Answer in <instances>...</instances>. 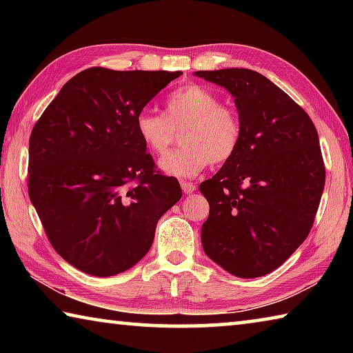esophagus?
Returning a JSON list of instances; mask_svg holds the SVG:
<instances>
[{
  "mask_svg": "<svg viewBox=\"0 0 353 353\" xmlns=\"http://www.w3.org/2000/svg\"><path fill=\"white\" fill-rule=\"evenodd\" d=\"M181 187L183 190V193H193L196 190V185L193 182H188V181H181Z\"/></svg>",
  "mask_w": 353,
  "mask_h": 353,
  "instance_id": "1",
  "label": "esophagus"
}]
</instances>
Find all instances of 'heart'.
Returning <instances> with one entry per match:
<instances>
[{"instance_id": "1", "label": "heart", "mask_w": 353, "mask_h": 353, "mask_svg": "<svg viewBox=\"0 0 353 353\" xmlns=\"http://www.w3.org/2000/svg\"><path fill=\"white\" fill-rule=\"evenodd\" d=\"M135 130L149 151L163 155L182 130V148L160 160V168L177 177H194L208 163L234 157L241 141V121L232 107L221 104L210 88L188 83L171 92L165 113L149 107L135 117Z\"/></svg>"}]
</instances>
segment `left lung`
Returning a JSON list of instances; mask_svg holds the SVG:
<instances>
[{"label": "left lung", "mask_w": 353, "mask_h": 353, "mask_svg": "<svg viewBox=\"0 0 353 353\" xmlns=\"http://www.w3.org/2000/svg\"><path fill=\"white\" fill-rule=\"evenodd\" d=\"M235 98L241 121L236 152L199 185L210 204L202 248L241 279L277 270L305 241L325 185L312 118L282 88L248 68L196 71Z\"/></svg>", "instance_id": "8db88e82"}]
</instances>
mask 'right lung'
Segmentation results:
<instances>
[{
  "instance_id": "obj_1",
  "label": "right lung",
  "mask_w": 353,
  "mask_h": 353,
  "mask_svg": "<svg viewBox=\"0 0 353 353\" xmlns=\"http://www.w3.org/2000/svg\"><path fill=\"white\" fill-rule=\"evenodd\" d=\"M181 74L87 68L34 124L29 199L51 246L79 271L109 277L132 268L182 198L135 130L137 113Z\"/></svg>"
}]
</instances>
